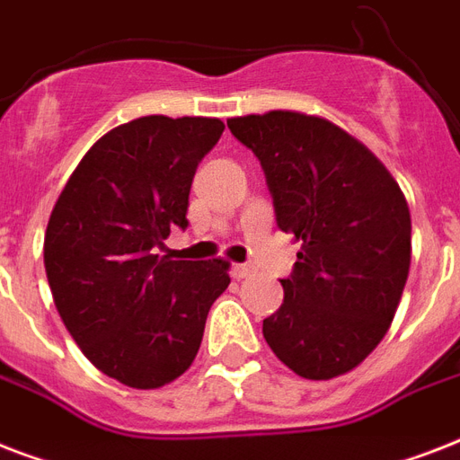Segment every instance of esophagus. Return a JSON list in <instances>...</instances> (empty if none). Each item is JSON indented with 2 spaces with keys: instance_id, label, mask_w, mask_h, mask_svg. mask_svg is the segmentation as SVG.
I'll return each instance as SVG.
<instances>
[{
  "instance_id": "obj_1",
  "label": "esophagus",
  "mask_w": 460,
  "mask_h": 460,
  "mask_svg": "<svg viewBox=\"0 0 460 460\" xmlns=\"http://www.w3.org/2000/svg\"><path fill=\"white\" fill-rule=\"evenodd\" d=\"M231 272H234L236 279H245V277H251L252 274V265H248V262H238V265H234Z\"/></svg>"
}]
</instances>
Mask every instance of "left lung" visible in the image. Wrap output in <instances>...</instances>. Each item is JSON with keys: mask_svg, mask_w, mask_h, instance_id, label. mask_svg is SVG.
Segmentation results:
<instances>
[{"mask_svg": "<svg viewBox=\"0 0 460 460\" xmlns=\"http://www.w3.org/2000/svg\"><path fill=\"white\" fill-rule=\"evenodd\" d=\"M258 157L281 231L301 243L284 303L262 322L274 356L305 379L353 370L382 341L411 267L399 183L356 138L296 111L226 121Z\"/></svg>", "mask_w": 460, "mask_h": 460, "instance_id": "1", "label": "left lung"}]
</instances>
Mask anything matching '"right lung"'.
I'll list each match as a JSON object with an SVG mask.
<instances>
[{"label":"right lung","mask_w":460,"mask_h":460,"mask_svg":"<svg viewBox=\"0 0 460 460\" xmlns=\"http://www.w3.org/2000/svg\"><path fill=\"white\" fill-rule=\"evenodd\" d=\"M224 124L143 117L90 147L54 205L45 270L54 305L90 363L133 389L190 367L212 303L229 287L222 260L157 255L186 229L195 169Z\"/></svg>","instance_id":"add662e5"}]
</instances>
